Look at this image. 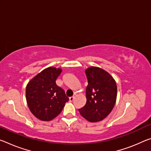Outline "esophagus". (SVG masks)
<instances>
[{
    "label": "esophagus",
    "instance_id": "34e87169",
    "mask_svg": "<svg viewBox=\"0 0 151 151\" xmlns=\"http://www.w3.org/2000/svg\"><path fill=\"white\" fill-rule=\"evenodd\" d=\"M74 99H75V96H73V97H69V101H73V100H74Z\"/></svg>",
    "mask_w": 151,
    "mask_h": 151
}]
</instances>
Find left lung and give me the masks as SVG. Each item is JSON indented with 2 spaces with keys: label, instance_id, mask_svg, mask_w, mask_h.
<instances>
[{
  "label": "left lung",
  "instance_id": "left-lung-1",
  "mask_svg": "<svg viewBox=\"0 0 151 151\" xmlns=\"http://www.w3.org/2000/svg\"><path fill=\"white\" fill-rule=\"evenodd\" d=\"M85 74L88 81L87 102L78 111L90 122H97L106 118L114 108L117 97L116 83L107 72L98 67H89Z\"/></svg>",
  "mask_w": 151,
  "mask_h": 151
}]
</instances>
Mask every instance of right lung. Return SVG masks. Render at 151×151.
Wrapping results in <instances>:
<instances>
[{
    "label": "right lung",
    "instance_id": "right-lung-1",
    "mask_svg": "<svg viewBox=\"0 0 151 151\" xmlns=\"http://www.w3.org/2000/svg\"><path fill=\"white\" fill-rule=\"evenodd\" d=\"M61 68L49 67L33 77L26 87V99L32 113L40 120L50 121L60 114L68 97L56 81Z\"/></svg>",
    "mask_w": 151,
    "mask_h": 151
}]
</instances>
